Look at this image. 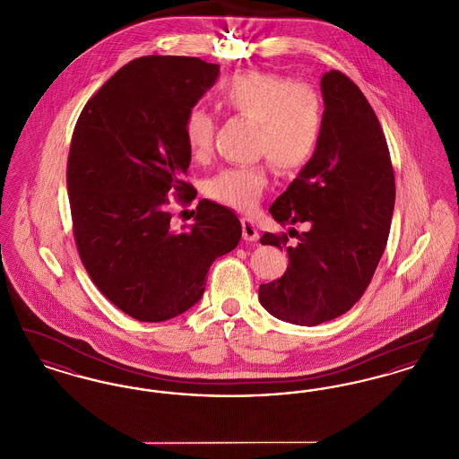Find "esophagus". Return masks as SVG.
<instances>
[{
    "mask_svg": "<svg viewBox=\"0 0 459 459\" xmlns=\"http://www.w3.org/2000/svg\"><path fill=\"white\" fill-rule=\"evenodd\" d=\"M242 238L244 240L260 239V232L251 219H242Z\"/></svg>",
    "mask_w": 459,
    "mask_h": 459,
    "instance_id": "34e87169",
    "label": "esophagus"
}]
</instances>
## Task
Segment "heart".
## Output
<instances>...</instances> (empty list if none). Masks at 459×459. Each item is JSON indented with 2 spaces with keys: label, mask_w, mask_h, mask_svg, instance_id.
Returning a JSON list of instances; mask_svg holds the SVG:
<instances>
[{
  "label": "heart",
  "mask_w": 459,
  "mask_h": 459,
  "mask_svg": "<svg viewBox=\"0 0 459 459\" xmlns=\"http://www.w3.org/2000/svg\"><path fill=\"white\" fill-rule=\"evenodd\" d=\"M220 103L255 122L253 153L266 156L277 169L294 170L313 156L322 132V103L316 91L292 82L281 74L240 72L220 91ZM215 117L206 109H189L184 141L195 160L213 150ZM268 180L264 163L229 167L206 184V195L225 206L249 212L256 206Z\"/></svg>",
  "instance_id": "1"
}]
</instances>
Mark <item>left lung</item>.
I'll return each mask as SVG.
<instances>
[{
    "instance_id": "8db88e82",
    "label": "left lung",
    "mask_w": 459,
    "mask_h": 459,
    "mask_svg": "<svg viewBox=\"0 0 459 459\" xmlns=\"http://www.w3.org/2000/svg\"><path fill=\"white\" fill-rule=\"evenodd\" d=\"M320 89L318 146L270 206L279 223L306 221L307 230L290 229L296 246H287L285 234L260 239L289 255L284 275L260 285V303L305 327L344 315L363 296L384 255L395 199L385 135L365 94L339 70L325 72Z\"/></svg>"
}]
</instances>
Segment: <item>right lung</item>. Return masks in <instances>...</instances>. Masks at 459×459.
Wrapping results in <instances>:
<instances>
[{"label": "right lung", "instance_id": "add662e5", "mask_svg": "<svg viewBox=\"0 0 459 459\" xmlns=\"http://www.w3.org/2000/svg\"><path fill=\"white\" fill-rule=\"evenodd\" d=\"M219 75L220 65L191 56L137 58L89 100L72 135L66 186L79 256L103 296L139 322L196 305L212 263L242 236L236 213L213 201L201 199L180 230L167 210L169 193H193L184 120Z\"/></svg>", "mask_w": 459, "mask_h": 459}]
</instances>
